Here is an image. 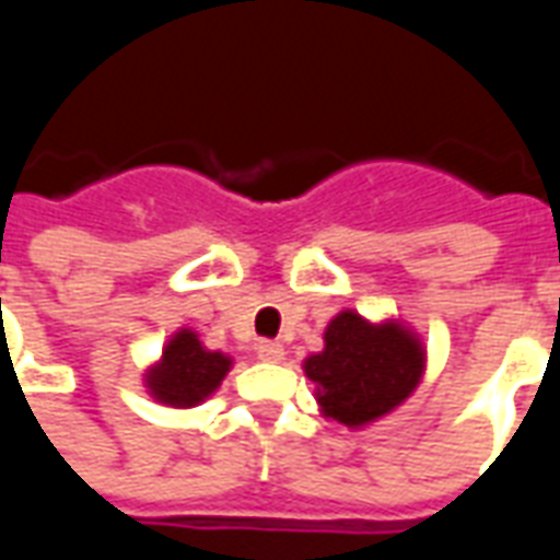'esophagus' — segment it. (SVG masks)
<instances>
[{
  "label": "esophagus",
  "mask_w": 560,
  "mask_h": 560,
  "mask_svg": "<svg viewBox=\"0 0 560 560\" xmlns=\"http://www.w3.org/2000/svg\"><path fill=\"white\" fill-rule=\"evenodd\" d=\"M257 360H264V363H281L284 360V348H281L279 341H260L257 345Z\"/></svg>",
  "instance_id": "obj_1"
}]
</instances>
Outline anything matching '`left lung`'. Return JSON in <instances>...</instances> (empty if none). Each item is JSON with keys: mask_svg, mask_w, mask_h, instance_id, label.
Returning a JSON list of instances; mask_svg holds the SVG:
<instances>
[{"mask_svg": "<svg viewBox=\"0 0 560 560\" xmlns=\"http://www.w3.org/2000/svg\"><path fill=\"white\" fill-rule=\"evenodd\" d=\"M303 372L327 420L363 429L411 399L425 375V345L401 317L369 320L341 308L324 329V351L305 357Z\"/></svg>", "mask_w": 560, "mask_h": 560, "instance_id": "left-lung-1", "label": "left lung"}]
</instances>
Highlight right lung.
<instances>
[{
  "mask_svg": "<svg viewBox=\"0 0 560 560\" xmlns=\"http://www.w3.org/2000/svg\"><path fill=\"white\" fill-rule=\"evenodd\" d=\"M233 357L209 351L191 327H179L143 372V387L164 408H197L228 377Z\"/></svg>",
  "mask_w": 560,
  "mask_h": 560,
  "instance_id": "right-lung-1",
  "label": "right lung"
}]
</instances>
